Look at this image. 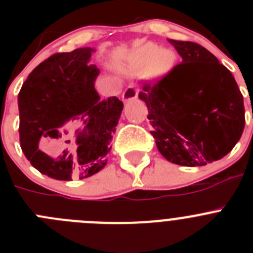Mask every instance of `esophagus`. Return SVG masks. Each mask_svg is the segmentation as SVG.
I'll return each instance as SVG.
<instances>
[{
	"mask_svg": "<svg viewBox=\"0 0 253 253\" xmlns=\"http://www.w3.org/2000/svg\"><path fill=\"white\" fill-rule=\"evenodd\" d=\"M138 92H139V90H138L137 86H134V84H131V86H128L126 87V90L123 92V100L124 101H129V100H134L137 99L138 96Z\"/></svg>",
	"mask_w": 253,
	"mask_h": 253,
	"instance_id": "1",
	"label": "esophagus"
}]
</instances>
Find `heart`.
Wrapping results in <instances>:
<instances>
[{
	"label": "heart",
	"mask_w": 253,
	"mask_h": 253,
	"mask_svg": "<svg viewBox=\"0 0 253 253\" xmlns=\"http://www.w3.org/2000/svg\"><path fill=\"white\" fill-rule=\"evenodd\" d=\"M173 60L175 55L171 50L160 49L156 44H147L131 55L128 68L133 72H140L151 67L152 72L163 73L171 68Z\"/></svg>",
	"instance_id": "heart-1"
}]
</instances>
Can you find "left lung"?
Masks as SVG:
<instances>
[{"label":"left lung","mask_w":253,"mask_h":253,"mask_svg":"<svg viewBox=\"0 0 253 253\" xmlns=\"http://www.w3.org/2000/svg\"><path fill=\"white\" fill-rule=\"evenodd\" d=\"M181 57L139 99L148 107L151 134L167 161L205 166L233 149L245 129V105L233 75L204 46L169 39Z\"/></svg>","instance_id":"left-lung-1"}]
</instances>
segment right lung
<instances>
[{"mask_svg": "<svg viewBox=\"0 0 253 253\" xmlns=\"http://www.w3.org/2000/svg\"><path fill=\"white\" fill-rule=\"evenodd\" d=\"M92 51L86 46L50 55L20 90V146L33 167L55 180L86 178L104 169L122 115L118 97L101 101L96 92L100 71L88 66ZM71 119L85 125L73 138L60 129Z\"/></svg>", "mask_w": 253, "mask_h": 253, "instance_id": "1", "label": "right lung"}]
</instances>
